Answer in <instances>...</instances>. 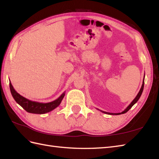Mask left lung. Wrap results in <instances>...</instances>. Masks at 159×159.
<instances>
[{"label":"left lung","mask_w":159,"mask_h":159,"mask_svg":"<svg viewBox=\"0 0 159 159\" xmlns=\"http://www.w3.org/2000/svg\"><path fill=\"white\" fill-rule=\"evenodd\" d=\"M144 77H145V74H144ZM143 87H144V79H143V84H142V85H141V89H140V90H139V93H137V96L135 97V98H134L133 101H132L131 103L126 107V109H125L124 111H122V112L117 113H108V112H105V111H101V110H100V109H98V110H100V111H101V112H102V113H106V114H109V115H120V114H124V113H126L127 111H128V110H130V109H131V107H133V106L134 105V104L137 102L138 100H139V98H140L141 96V94H142L143 90Z\"/></svg>","instance_id":"left-lung-1"}]
</instances>
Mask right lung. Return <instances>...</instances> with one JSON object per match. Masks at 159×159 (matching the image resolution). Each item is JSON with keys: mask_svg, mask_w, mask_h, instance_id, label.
<instances>
[{"mask_svg": "<svg viewBox=\"0 0 159 159\" xmlns=\"http://www.w3.org/2000/svg\"><path fill=\"white\" fill-rule=\"evenodd\" d=\"M9 87L11 95L16 102L20 104L24 109L28 113L35 114H44L54 110L61 102L63 98L65 96V92H63L58 98L54 101L47 103L35 102L30 100L22 96L13 88L11 82H9Z\"/></svg>", "mask_w": 159, "mask_h": 159, "instance_id": "add662e5", "label": "right lung"}]
</instances>
